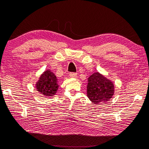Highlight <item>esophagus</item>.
<instances>
[{
    "label": "esophagus",
    "instance_id": "1",
    "mask_svg": "<svg viewBox=\"0 0 149 149\" xmlns=\"http://www.w3.org/2000/svg\"><path fill=\"white\" fill-rule=\"evenodd\" d=\"M70 77L71 78H76L77 77V73L76 72H70L69 74Z\"/></svg>",
    "mask_w": 149,
    "mask_h": 149
}]
</instances>
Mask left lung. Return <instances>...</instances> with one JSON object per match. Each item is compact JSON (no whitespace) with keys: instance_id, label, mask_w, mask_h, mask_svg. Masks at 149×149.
Returning a JSON list of instances; mask_svg holds the SVG:
<instances>
[{"instance_id":"1","label":"left lung","mask_w":149,"mask_h":149,"mask_svg":"<svg viewBox=\"0 0 149 149\" xmlns=\"http://www.w3.org/2000/svg\"><path fill=\"white\" fill-rule=\"evenodd\" d=\"M114 84L98 72H94L88 79L87 96L94 104L108 102L115 92Z\"/></svg>"}]
</instances>
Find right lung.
<instances>
[{"label": "right lung", "instance_id": "add662e5", "mask_svg": "<svg viewBox=\"0 0 149 149\" xmlns=\"http://www.w3.org/2000/svg\"><path fill=\"white\" fill-rule=\"evenodd\" d=\"M58 88V79L50 69L45 70L36 83V91L46 97H53Z\"/></svg>", "mask_w": 149, "mask_h": 149}]
</instances>
